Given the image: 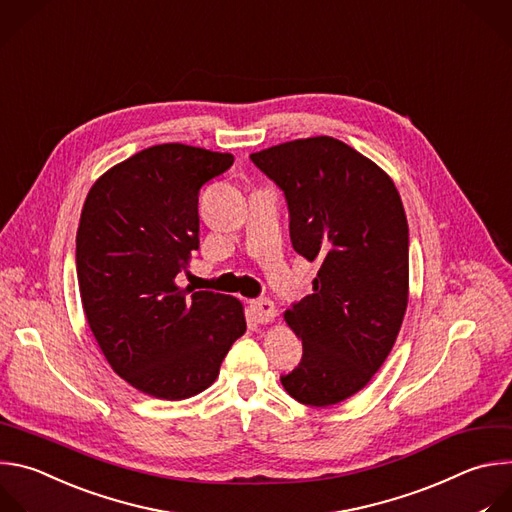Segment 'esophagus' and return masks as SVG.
I'll use <instances>...</instances> for the list:
<instances>
[{
    "mask_svg": "<svg viewBox=\"0 0 512 512\" xmlns=\"http://www.w3.org/2000/svg\"><path fill=\"white\" fill-rule=\"evenodd\" d=\"M250 313H252L254 321L260 323V325L272 323V321L276 319V315H278L276 304H274L272 300H266V298H262V300H252V302H250Z\"/></svg>",
    "mask_w": 512,
    "mask_h": 512,
    "instance_id": "1",
    "label": "esophagus"
}]
</instances>
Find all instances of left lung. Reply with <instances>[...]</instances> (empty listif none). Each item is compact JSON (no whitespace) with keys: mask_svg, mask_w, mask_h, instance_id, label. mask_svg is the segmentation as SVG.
Instances as JSON below:
<instances>
[{"mask_svg":"<svg viewBox=\"0 0 512 512\" xmlns=\"http://www.w3.org/2000/svg\"><path fill=\"white\" fill-rule=\"evenodd\" d=\"M250 159L286 195L296 254L321 264L315 292L284 313L302 359L280 381L304 405H335L373 379L403 323L410 232L399 191L377 163L327 135Z\"/></svg>","mask_w":512,"mask_h":512,"instance_id":"obj_1","label":"left lung"}]
</instances>
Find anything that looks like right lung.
I'll use <instances>...</instances> for the list:
<instances>
[{"instance_id": "obj_1", "label": "right lung", "mask_w": 512, "mask_h": 512, "mask_svg": "<svg viewBox=\"0 0 512 512\" xmlns=\"http://www.w3.org/2000/svg\"><path fill=\"white\" fill-rule=\"evenodd\" d=\"M232 163L155 145L102 173L84 199L76 274L88 327L113 371L157 399L208 389L246 333L238 298L175 282L199 248V189Z\"/></svg>"}]
</instances>
